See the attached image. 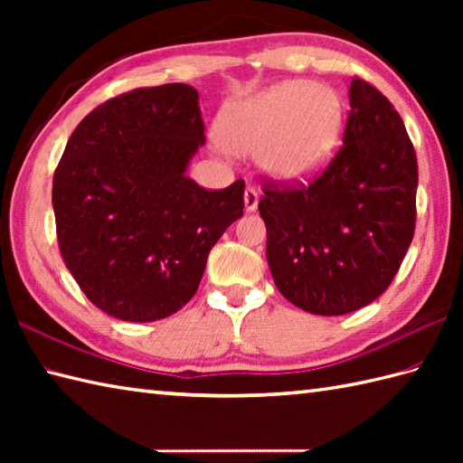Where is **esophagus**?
Instances as JSON below:
<instances>
[{"mask_svg":"<svg viewBox=\"0 0 463 463\" xmlns=\"http://www.w3.org/2000/svg\"><path fill=\"white\" fill-rule=\"evenodd\" d=\"M259 206V191L254 189V186H247V191H244V209L249 213L257 211Z\"/></svg>","mask_w":463,"mask_h":463,"instance_id":"esophagus-1","label":"esophagus"}]
</instances>
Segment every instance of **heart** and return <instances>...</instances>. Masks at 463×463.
<instances>
[{
	"label": "heart",
	"instance_id": "heart-1",
	"mask_svg": "<svg viewBox=\"0 0 463 463\" xmlns=\"http://www.w3.org/2000/svg\"><path fill=\"white\" fill-rule=\"evenodd\" d=\"M342 103L336 93L310 81H288L234 107L219 135L226 149L260 153L272 179L304 181L328 161L338 141Z\"/></svg>",
	"mask_w": 463,
	"mask_h": 463
}]
</instances>
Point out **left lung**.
Segmentation results:
<instances>
[{
    "label": "left lung",
    "instance_id": "left-lung-1",
    "mask_svg": "<svg viewBox=\"0 0 463 463\" xmlns=\"http://www.w3.org/2000/svg\"><path fill=\"white\" fill-rule=\"evenodd\" d=\"M342 146L308 184L262 179L274 284L294 307L340 317L376 300L416 229L418 159L404 121L368 81L350 83Z\"/></svg>",
    "mask_w": 463,
    "mask_h": 463
}]
</instances>
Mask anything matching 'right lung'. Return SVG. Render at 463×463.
<instances>
[{
	"instance_id": "add662e5",
	"label": "right lung",
	"mask_w": 463,
	"mask_h": 463,
	"mask_svg": "<svg viewBox=\"0 0 463 463\" xmlns=\"http://www.w3.org/2000/svg\"><path fill=\"white\" fill-rule=\"evenodd\" d=\"M201 145L199 93L184 83L117 95L69 137L53 175L59 250L109 317L153 322L181 310L242 216V179L213 191L184 175Z\"/></svg>"
}]
</instances>
